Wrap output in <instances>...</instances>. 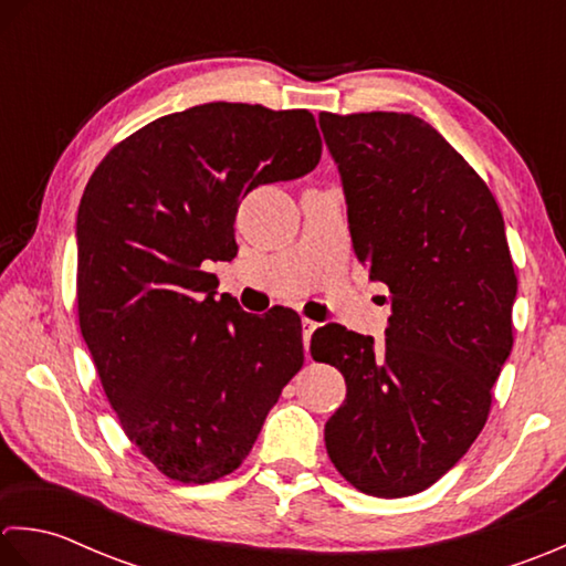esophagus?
Segmentation results:
<instances>
[{"label":"esophagus","mask_w":566,"mask_h":566,"mask_svg":"<svg viewBox=\"0 0 566 566\" xmlns=\"http://www.w3.org/2000/svg\"><path fill=\"white\" fill-rule=\"evenodd\" d=\"M317 329V322L303 317V342H305V349H310V339H313V332Z\"/></svg>","instance_id":"esophagus-1"}]
</instances>
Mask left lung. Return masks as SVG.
Listing matches in <instances>:
<instances>
[{"mask_svg": "<svg viewBox=\"0 0 566 566\" xmlns=\"http://www.w3.org/2000/svg\"><path fill=\"white\" fill-rule=\"evenodd\" d=\"M354 253L386 283V342L325 325L313 359L347 400L325 424L332 464L378 499L420 493L483 430L513 349L517 281L503 214L476 170L430 124L398 112H322Z\"/></svg>", "mask_w": 566, "mask_h": 566, "instance_id": "obj_1", "label": "left lung"}]
</instances>
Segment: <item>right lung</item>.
Wrapping results in <instances>:
<instances>
[{
  "instance_id": "obj_1",
  "label": "right lung",
  "mask_w": 566,
  "mask_h": 566,
  "mask_svg": "<svg viewBox=\"0 0 566 566\" xmlns=\"http://www.w3.org/2000/svg\"><path fill=\"white\" fill-rule=\"evenodd\" d=\"M307 109L210 102L138 129L92 172L77 210V315L126 437L182 483L251 452L303 366L297 315L217 297L207 261L237 256L239 202L319 164Z\"/></svg>"
}]
</instances>
